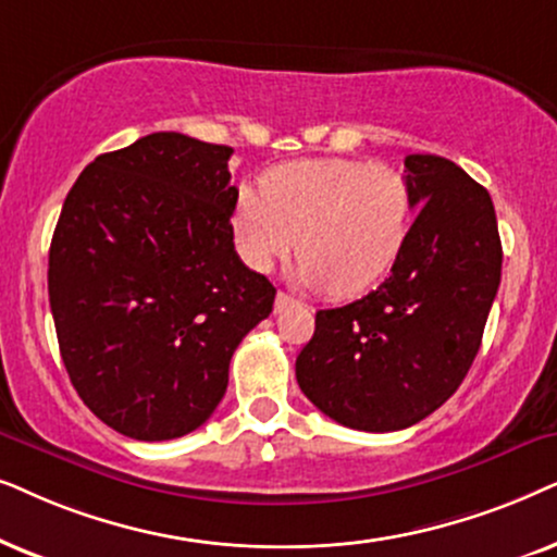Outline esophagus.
I'll return each mask as SVG.
<instances>
[{"mask_svg": "<svg viewBox=\"0 0 557 557\" xmlns=\"http://www.w3.org/2000/svg\"><path fill=\"white\" fill-rule=\"evenodd\" d=\"M293 298L290 295H285V293H277V298H274V313H283V310L287 308V306H293Z\"/></svg>", "mask_w": 557, "mask_h": 557, "instance_id": "34e87169", "label": "esophagus"}]
</instances>
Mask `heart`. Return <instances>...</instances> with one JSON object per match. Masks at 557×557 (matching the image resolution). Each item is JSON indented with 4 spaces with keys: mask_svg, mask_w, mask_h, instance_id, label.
<instances>
[{
    "mask_svg": "<svg viewBox=\"0 0 557 557\" xmlns=\"http://www.w3.org/2000/svg\"><path fill=\"white\" fill-rule=\"evenodd\" d=\"M412 226V185L403 170L359 160H300L270 170L262 196L242 188L232 232L244 262L270 272L295 249L298 280L356 295L389 272Z\"/></svg>",
    "mask_w": 557,
    "mask_h": 557,
    "instance_id": "heart-1",
    "label": "heart"
}]
</instances>
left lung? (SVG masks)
Returning a JSON list of instances; mask_svg holds the SVG:
<instances>
[{
  "mask_svg": "<svg viewBox=\"0 0 557 557\" xmlns=\"http://www.w3.org/2000/svg\"><path fill=\"white\" fill-rule=\"evenodd\" d=\"M405 168L420 213L389 277L361 300L318 310L295 361L302 395L367 433L410 428L461 387L502 280L484 185L438 154H407Z\"/></svg>",
  "mask_w": 557,
  "mask_h": 557,
  "instance_id": "obj_1",
  "label": "left lung"
}]
</instances>
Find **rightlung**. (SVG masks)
<instances>
[{"instance_id": "obj_1", "label": "right lung", "mask_w": 557, "mask_h": 557, "mask_svg": "<svg viewBox=\"0 0 557 557\" xmlns=\"http://www.w3.org/2000/svg\"><path fill=\"white\" fill-rule=\"evenodd\" d=\"M232 147L154 132L99 154L65 196L48 295L65 372L135 441L201 428L274 287L234 249Z\"/></svg>"}]
</instances>
